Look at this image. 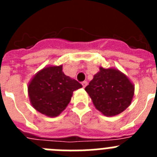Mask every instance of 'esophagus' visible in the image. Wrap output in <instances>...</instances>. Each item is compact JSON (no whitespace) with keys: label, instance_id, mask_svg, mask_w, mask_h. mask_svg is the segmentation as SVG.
<instances>
[{"label":"esophagus","instance_id":"34e87169","mask_svg":"<svg viewBox=\"0 0 157 157\" xmlns=\"http://www.w3.org/2000/svg\"><path fill=\"white\" fill-rule=\"evenodd\" d=\"M87 84H88V82H87L86 81H84V82H82V85L83 88H85V87L86 86H87Z\"/></svg>","mask_w":157,"mask_h":157}]
</instances>
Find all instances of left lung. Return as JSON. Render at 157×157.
Returning a JSON list of instances; mask_svg holds the SVG:
<instances>
[{"mask_svg":"<svg viewBox=\"0 0 157 157\" xmlns=\"http://www.w3.org/2000/svg\"><path fill=\"white\" fill-rule=\"evenodd\" d=\"M85 90L99 112L105 116H114L130 106L134 86L120 70L100 67V71L94 75Z\"/></svg>","mask_w":157,"mask_h":157,"instance_id":"8db88e82","label":"left lung"}]
</instances>
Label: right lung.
I'll use <instances>...</instances> for the list:
<instances>
[{"label":"right lung","mask_w":157,"mask_h":157,"mask_svg":"<svg viewBox=\"0 0 157 157\" xmlns=\"http://www.w3.org/2000/svg\"><path fill=\"white\" fill-rule=\"evenodd\" d=\"M82 86L63 72V65L45 67L32 78L28 94L32 106L48 117H56L67 106L73 92Z\"/></svg>","instance_id":"right-lung-1"}]
</instances>
